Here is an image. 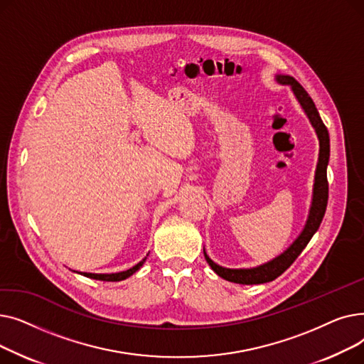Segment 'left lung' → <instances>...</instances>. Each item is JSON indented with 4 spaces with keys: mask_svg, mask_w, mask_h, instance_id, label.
Segmentation results:
<instances>
[{
    "mask_svg": "<svg viewBox=\"0 0 364 364\" xmlns=\"http://www.w3.org/2000/svg\"><path fill=\"white\" fill-rule=\"evenodd\" d=\"M276 81L282 85H291L296 100L299 102L301 107L304 109L305 114H307L313 128L316 129V134L318 137V162L316 168L314 176V187H313V200L310 206V213L307 223H305L304 230L296 237V240L286 250L283 254L276 257L274 259L265 262L262 265L254 267V269H225L215 264L211 258H209L203 250L206 262L211 265V269L223 279L240 283V284H259L267 283L277 279L282 273L289 269L292 262L298 258V255L304 251V247L309 245L314 233L318 230L321 224V220L326 213L328 206V198H329V184H328V164H329V153H331V144H329V132L326 125L323 124L320 114L317 112V107L309 92L304 90V87L289 75H276Z\"/></svg>",
    "mask_w": 364,
    "mask_h": 364,
    "instance_id": "1",
    "label": "left lung"
}]
</instances>
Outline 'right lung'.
Listing matches in <instances>:
<instances>
[{
  "label": "right lung",
  "mask_w": 364,
  "mask_h": 364,
  "mask_svg": "<svg viewBox=\"0 0 364 364\" xmlns=\"http://www.w3.org/2000/svg\"><path fill=\"white\" fill-rule=\"evenodd\" d=\"M146 258L141 259L139 264H136L132 267V269L129 270H125V272H121V273H112V274H95V273H81L82 276L85 277H90V279H95V280H103V282H119V280H124L127 277H129L131 274L136 273L140 267L144 264Z\"/></svg>",
  "instance_id": "add662e5"
}]
</instances>
